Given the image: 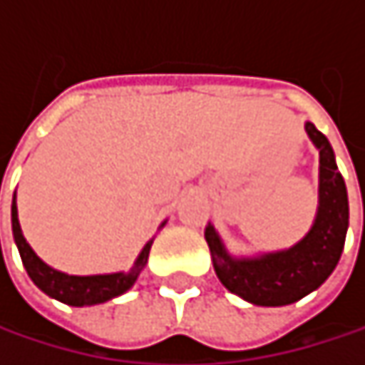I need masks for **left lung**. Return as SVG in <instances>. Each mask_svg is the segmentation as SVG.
Here are the masks:
<instances>
[{"mask_svg":"<svg viewBox=\"0 0 365 365\" xmlns=\"http://www.w3.org/2000/svg\"><path fill=\"white\" fill-rule=\"evenodd\" d=\"M319 150V205L311 230L292 247L255 255H232L213 224L205 228L213 268L222 285L255 307H285L315 292L334 272L349 228L346 185L328 137L304 124Z\"/></svg>","mask_w":365,"mask_h":365,"instance_id":"left-lung-1","label":"left lung"}]
</instances>
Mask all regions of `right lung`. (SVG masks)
<instances>
[{
  "mask_svg": "<svg viewBox=\"0 0 365 365\" xmlns=\"http://www.w3.org/2000/svg\"><path fill=\"white\" fill-rule=\"evenodd\" d=\"M167 222L160 224V228ZM12 235H14V243L19 247L21 259L25 264L27 274L31 277V281L37 287L69 307H93V304H103L115 296H122L124 292H128L137 277L141 274V270L148 264V255L152 250L154 239H150L145 243V247L141 250V254L137 255L135 264L130 266V270H120V272H108V274H67L63 270H56L52 266H48L39 255L31 250V245L27 243V239L23 237L21 230V222H19V209H16V192L12 196Z\"/></svg>",
  "mask_w": 365,
  "mask_h": 365,
  "instance_id": "right-lung-1",
  "label": "right lung"
}]
</instances>
